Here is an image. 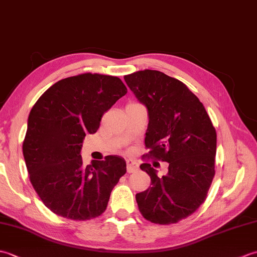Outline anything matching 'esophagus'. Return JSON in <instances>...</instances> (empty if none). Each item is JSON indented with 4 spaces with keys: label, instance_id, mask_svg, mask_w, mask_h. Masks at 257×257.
Returning <instances> with one entry per match:
<instances>
[{
    "label": "esophagus",
    "instance_id": "34e87169",
    "mask_svg": "<svg viewBox=\"0 0 257 257\" xmlns=\"http://www.w3.org/2000/svg\"><path fill=\"white\" fill-rule=\"evenodd\" d=\"M125 163H127V171L129 173H133V172H136L138 170V165L136 162H134L132 160H127L125 161Z\"/></svg>",
    "mask_w": 257,
    "mask_h": 257
}]
</instances>
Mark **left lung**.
Segmentation results:
<instances>
[{"label": "left lung", "instance_id": "1", "mask_svg": "<svg viewBox=\"0 0 257 257\" xmlns=\"http://www.w3.org/2000/svg\"><path fill=\"white\" fill-rule=\"evenodd\" d=\"M128 87L148 109L144 157L169 163L159 178L148 160L140 166L151 187L136 194L139 211L156 224L178 223L199 209L215 173L216 132L199 98L182 81L159 70L124 76Z\"/></svg>", "mask_w": 257, "mask_h": 257}]
</instances>
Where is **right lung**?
I'll return each instance as SVG.
<instances>
[{
    "mask_svg": "<svg viewBox=\"0 0 257 257\" xmlns=\"http://www.w3.org/2000/svg\"><path fill=\"white\" fill-rule=\"evenodd\" d=\"M125 94L120 78L85 73L57 81L33 106L23 156L33 188L55 214L87 221L107 209L125 161L107 156L85 166L80 149L85 136L97 132L103 113Z\"/></svg>",
    "mask_w": 257,
    "mask_h": 257,
    "instance_id": "right-lung-1",
    "label": "right lung"
}]
</instances>
